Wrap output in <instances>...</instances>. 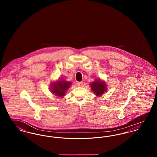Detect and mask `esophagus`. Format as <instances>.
<instances>
[{"label":"esophagus","instance_id":"esophagus-1","mask_svg":"<svg viewBox=\"0 0 157 157\" xmlns=\"http://www.w3.org/2000/svg\"><path fill=\"white\" fill-rule=\"evenodd\" d=\"M77 85L78 86H82L83 85V82H78L77 83Z\"/></svg>","mask_w":157,"mask_h":157}]
</instances>
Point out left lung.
Here are the masks:
<instances>
[{"label": "left lung", "instance_id": "left-lung-1", "mask_svg": "<svg viewBox=\"0 0 157 157\" xmlns=\"http://www.w3.org/2000/svg\"><path fill=\"white\" fill-rule=\"evenodd\" d=\"M90 85L92 91H94V92L97 96L102 95L104 94L105 91L106 90L105 83L101 81H97L92 82Z\"/></svg>", "mask_w": 157, "mask_h": 157}]
</instances>
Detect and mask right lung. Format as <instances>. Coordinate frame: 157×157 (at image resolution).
<instances>
[{"label": "right lung", "instance_id": "obj_1", "mask_svg": "<svg viewBox=\"0 0 157 157\" xmlns=\"http://www.w3.org/2000/svg\"><path fill=\"white\" fill-rule=\"evenodd\" d=\"M52 84L51 92H52L56 96L62 97L65 96L66 91L71 85V82L60 80Z\"/></svg>", "mask_w": 157, "mask_h": 157}]
</instances>
